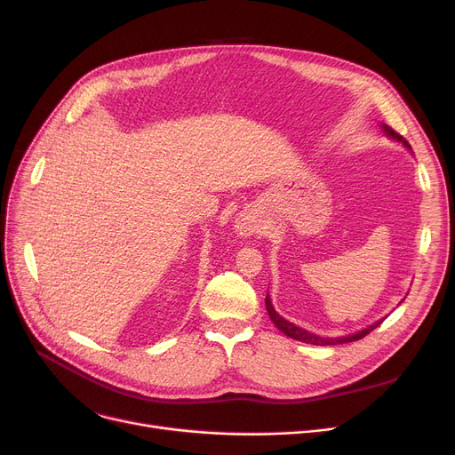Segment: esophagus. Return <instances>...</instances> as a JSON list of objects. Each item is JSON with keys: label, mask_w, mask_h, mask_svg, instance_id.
Masks as SVG:
<instances>
[{"label": "esophagus", "mask_w": 455, "mask_h": 455, "mask_svg": "<svg viewBox=\"0 0 455 455\" xmlns=\"http://www.w3.org/2000/svg\"><path fill=\"white\" fill-rule=\"evenodd\" d=\"M235 230L242 235H251L258 230V227H256V221L252 218H249V215H242V218L235 221Z\"/></svg>", "instance_id": "esophagus-1"}]
</instances>
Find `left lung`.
Listing matches in <instances>:
<instances>
[{"mask_svg": "<svg viewBox=\"0 0 455 455\" xmlns=\"http://www.w3.org/2000/svg\"><path fill=\"white\" fill-rule=\"evenodd\" d=\"M381 129H384V132L387 134V136H391L393 140H396V141H402L405 148L408 149H411V146L408 143V140H403V136H400L396 131H393L389 125H381ZM266 307H267V314H269V317H271V321L276 324V328L280 330V331H283L285 336L288 338H293V339H297V341H302V343H309V345H343V343H352V341H357V339H363L367 333H371L374 328H378L379 324H381V321H378V323H374V324H371L369 328H365V330H362V331H357V333H352V336H345V338H319V336H315V333H309L307 330H304V328H299V326H295L293 323H290V321H285L283 317H280L276 312H275V307H273V304H271V299H269V295L266 297Z\"/></svg>", "mask_w": 455, "mask_h": 455, "instance_id": "obj_1", "label": "left lung"}]
</instances>
